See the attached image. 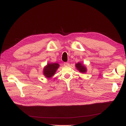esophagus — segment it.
I'll return each mask as SVG.
<instances>
[{"instance_id": "obj_1", "label": "esophagus", "mask_w": 126, "mask_h": 126, "mask_svg": "<svg viewBox=\"0 0 126 126\" xmlns=\"http://www.w3.org/2000/svg\"><path fill=\"white\" fill-rule=\"evenodd\" d=\"M64 65L65 66H67L69 65V63L67 62H65V63H64Z\"/></svg>"}]
</instances>
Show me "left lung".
I'll use <instances>...</instances> for the list:
<instances>
[{
    "label": "left lung",
    "instance_id": "8db88e82",
    "mask_svg": "<svg viewBox=\"0 0 126 126\" xmlns=\"http://www.w3.org/2000/svg\"><path fill=\"white\" fill-rule=\"evenodd\" d=\"M76 67L78 71H80L81 73H86L87 72V68L85 66L84 64H83L81 62H78L76 64Z\"/></svg>",
    "mask_w": 126,
    "mask_h": 126
}]
</instances>
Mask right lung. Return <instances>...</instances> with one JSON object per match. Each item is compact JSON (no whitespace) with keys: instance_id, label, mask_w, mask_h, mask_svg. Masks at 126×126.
Returning <instances> with one entry per match:
<instances>
[{"instance_id":"add662e5","label":"right lung","mask_w":126,"mask_h":126,"mask_svg":"<svg viewBox=\"0 0 126 126\" xmlns=\"http://www.w3.org/2000/svg\"><path fill=\"white\" fill-rule=\"evenodd\" d=\"M60 65L57 63H48L43 69V74L46 78L49 79L55 74Z\"/></svg>"}]
</instances>
